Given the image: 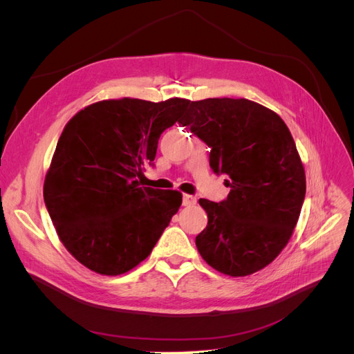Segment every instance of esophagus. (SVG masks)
<instances>
[{
	"label": "esophagus",
	"instance_id": "obj_1",
	"mask_svg": "<svg viewBox=\"0 0 354 354\" xmlns=\"http://www.w3.org/2000/svg\"><path fill=\"white\" fill-rule=\"evenodd\" d=\"M183 205L185 207H194L196 205V198L192 195H183Z\"/></svg>",
	"mask_w": 354,
	"mask_h": 354
}]
</instances>
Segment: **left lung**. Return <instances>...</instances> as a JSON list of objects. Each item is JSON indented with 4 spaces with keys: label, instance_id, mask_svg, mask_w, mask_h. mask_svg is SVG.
<instances>
[{
    "label": "left lung",
    "instance_id": "8db88e82",
    "mask_svg": "<svg viewBox=\"0 0 354 354\" xmlns=\"http://www.w3.org/2000/svg\"><path fill=\"white\" fill-rule=\"evenodd\" d=\"M185 127L209 147L214 173L229 177L220 203L199 199L208 224L201 257L217 272L241 277L269 266L292 236L306 196V173L282 118L248 99L190 103Z\"/></svg>",
    "mask_w": 354,
    "mask_h": 354
}]
</instances>
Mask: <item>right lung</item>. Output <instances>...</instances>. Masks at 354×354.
Segmentation results:
<instances>
[{"label": "right lung", "mask_w": 354, "mask_h": 354, "mask_svg": "<svg viewBox=\"0 0 354 354\" xmlns=\"http://www.w3.org/2000/svg\"><path fill=\"white\" fill-rule=\"evenodd\" d=\"M190 100L122 97L95 102L63 128L44 180L59 239L91 272H130L152 252L183 195L142 185L158 140Z\"/></svg>", "instance_id": "right-lung-1"}]
</instances>
